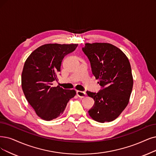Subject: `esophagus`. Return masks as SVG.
Returning <instances> with one entry per match:
<instances>
[{"label": "esophagus", "mask_w": 156, "mask_h": 156, "mask_svg": "<svg viewBox=\"0 0 156 156\" xmlns=\"http://www.w3.org/2000/svg\"><path fill=\"white\" fill-rule=\"evenodd\" d=\"M76 93L78 97H84L86 96V93L84 91H77Z\"/></svg>", "instance_id": "obj_1"}]
</instances>
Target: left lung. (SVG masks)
Masks as SVG:
<instances>
[{
	"instance_id": "8db88e82",
	"label": "left lung",
	"mask_w": 156,
	"mask_h": 156,
	"mask_svg": "<svg viewBox=\"0 0 156 156\" xmlns=\"http://www.w3.org/2000/svg\"><path fill=\"white\" fill-rule=\"evenodd\" d=\"M82 50L101 86L97 93L86 91L95 101L88 113L98 122L113 121L126 108L132 92L133 79L129 61L120 49L110 43H86Z\"/></svg>"
}]
</instances>
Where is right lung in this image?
I'll return each mask as SVG.
<instances>
[{"label": "right lung", "instance_id": "right-lung-1", "mask_svg": "<svg viewBox=\"0 0 156 156\" xmlns=\"http://www.w3.org/2000/svg\"><path fill=\"white\" fill-rule=\"evenodd\" d=\"M78 44H45L36 48L25 62L22 88L27 102L39 117L52 120L63 113L67 103L76 94L73 90L52 87L65 55Z\"/></svg>", "mask_w": 156, "mask_h": 156}]
</instances>
